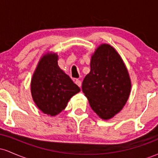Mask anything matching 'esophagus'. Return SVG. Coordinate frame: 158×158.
Returning <instances> with one entry per match:
<instances>
[{"mask_svg": "<svg viewBox=\"0 0 158 158\" xmlns=\"http://www.w3.org/2000/svg\"><path fill=\"white\" fill-rule=\"evenodd\" d=\"M75 83H76V84H77L79 87H81V82L80 80H79V79H76V80H75Z\"/></svg>", "mask_w": 158, "mask_h": 158, "instance_id": "1", "label": "esophagus"}]
</instances>
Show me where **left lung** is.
Instances as JSON below:
<instances>
[{"label":"left lung","mask_w":158,"mask_h":158,"mask_svg":"<svg viewBox=\"0 0 158 158\" xmlns=\"http://www.w3.org/2000/svg\"><path fill=\"white\" fill-rule=\"evenodd\" d=\"M90 71L82 82L83 93L101 119H111L126 104L131 89L128 69L115 48L102 44L90 59Z\"/></svg>","instance_id":"obj_1"}]
</instances>
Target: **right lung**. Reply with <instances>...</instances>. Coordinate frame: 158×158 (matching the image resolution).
Returning a JSON list of instances; mask_svg holds the SVG:
<instances>
[{"label": "right lung", "mask_w": 158, "mask_h": 158, "mask_svg": "<svg viewBox=\"0 0 158 158\" xmlns=\"http://www.w3.org/2000/svg\"><path fill=\"white\" fill-rule=\"evenodd\" d=\"M56 52L43 54L32 74L30 90L36 106L43 113L55 117L66 108L73 96L80 91L58 65Z\"/></svg>", "instance_id": "right-lung-1"}]
</instances>
